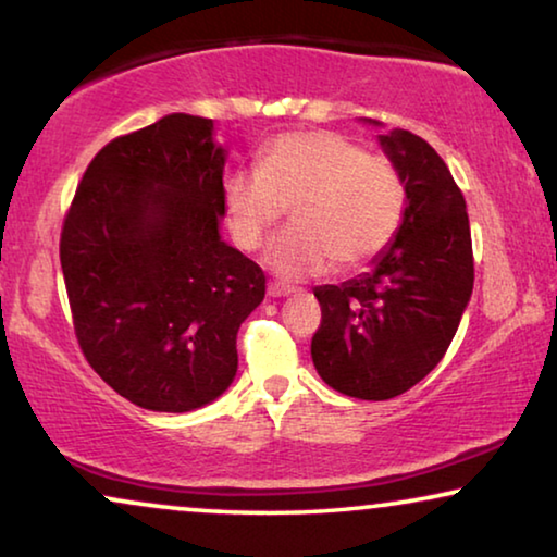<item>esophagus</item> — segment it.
Instances as JSON below:
<instances>
[{"instance_id": "esophagus-1", "label": "esophagus", "mask_w": 557, "mask_h": 557, "mask_svg": "<svg viewBox=\"0 0 557 557\" xmlns=\"http://www.w3.org/2000/svg\"><path fill=\"white\" fill-rule=\"evenodd\" d=\"M293 293H295V287L285 285V282H270V285H268L270 297H285V295H293Z\"/></svg>"}]
</instances>
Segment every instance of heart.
<instances>
[{"instance_id": "obj_1", "label": "heart", "mask_w": 557, "mask_h": 557, "mask_svg": "<svg viewBox=\"0 0 557 557\" xmlns=\"http://www.w3.org/2000/svg\"><path fill=\"white\" fill-rule=\"evenodd\" d=\"M408 187L387 154L364 152L358 139L335 129H297L272 137L257 170L225 180L232 235L257 250L285 207L293 218L268 252L285 280L327 270H355L383 255L405 220Z\"/></svg>"}]
</instances>
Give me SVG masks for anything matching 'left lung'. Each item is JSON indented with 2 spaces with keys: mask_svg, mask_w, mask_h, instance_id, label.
Wrapping results in <instances>:
<instances>
[{
  "mask_svg": "<svg viewBox=\"0 0 557 557\" xmlns=\"http://www.w3.org/2000/svg\"><path fill=\"white\" fill-rule=\"evenodd\" d=\"M408 187L405 220L375 270L314 287L318 375L358 400H389L418 385L450 347L472 295L470 222L450 170L408 129L380 137Z\"/></svg>",
  "mask_w": 557,
  "mask_h": 557,
  "instance_id": "8db88e82",
  "label": "left lung"
}]
</instances>
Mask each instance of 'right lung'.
Wrapping results in <instances>:
<instances>
[{"label":"right lung","mask_w":557,"mask_h":557,"mask_svg":"<svg viewBox=\"0 0 557 557\" xmlns=\"http://www.w3.org/2000/svg\"><path fill=\"white\" fill-rule=\"evenodd\" d=\"M225 149L212 120L168 114L107 143L62 222L60 262L79 350L129 403L187 412L237 372V330L264 272L220 239Z\"/></svg>","instance_id":"right-lung-1"}]
</instances>
